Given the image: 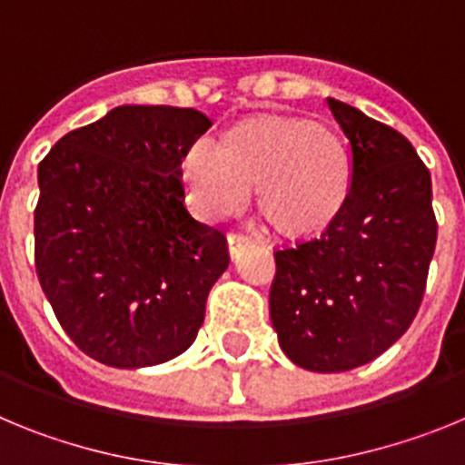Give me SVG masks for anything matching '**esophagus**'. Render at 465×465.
I'll list each match as a JSON object with an SVG mask.
<instances>
[{
	"label": "esophagus",
	"instance_id": "obj_1",
	"mask_svg": "<svg viewBox=\"0 0 465 465\" xmlns=\"http://www.w3.org/2000/svg\"><path fill=\"white\" fill-rule=\"evenodd\" d=\"M252 244V237L244 235V232H228V249H230V256L235 258L237 253L244 249V246Z\"/></svg>",
	"mask_w": 465,
	"mask_h": 465
}]
</instances>
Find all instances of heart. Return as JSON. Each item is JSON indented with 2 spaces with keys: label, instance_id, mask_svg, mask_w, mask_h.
<instances>
[{
  "label": "heart",
  "instance_id": "1",
  "mask_svg": "<svg viewBox=\"0 0 465 465\" xmlns=\"http://www.w3.org/2000/svg\"><path fill=\"white\" fill-rule=\"evenodd\" d=\"M193 203L223 219L258 209L286 237H314L340 219L351 193V160L332 127L300 118L253 116L225 133L223 146L197 139L183 155Z\"/></svg>",
  "mask_w": 465,
  "mask_h": 465
}]
</instances>
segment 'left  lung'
<instances>
[{
  "instance_id": "obj_1",
  "label": "left lung",
  "mask_w": 465,
  "mask_h": 465,
  "mask_svg": "<svg viewBox=\"0 0 465 465\" xmlns=\"http://www.w3.org/2000/svg\"><path fill=\"white\" fill-rule=\"evenodd\" d=\"M351 151V193L319 237L274 252L270 319L295 365L371 363L417 316L435 252L430 174L393 127L328 97Z\"/></svg>"
}]
</instances>
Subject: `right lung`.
Returning <instances> with one entry per match:
<instances>
[{
	"instance_id": "add662e5",
	"label": "right lung",
	"mask_w": 465,
	"mask_h": 465,
	"mask_svg": "<svg viewBox=\"0 0 465 465\" xmlns=\"http://www.w3.org/2000/svg\"><path fill=\"white\" fill-rule=\"evenodd\" d=\"M212 127L179 106L125 104L39 163L35 262L57 322L90 359L146 368L183 354L228 242L188 212L182 163Z\"/></svg>"
}]
</instances>
